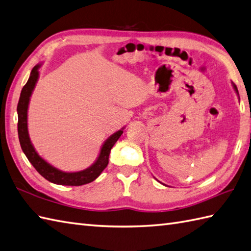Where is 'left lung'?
Returning a JSON list of instances; mask_svg holds the SVG:
<instances>
[{
  "instance_id": "1",
  "label": "left lung",
  "mask_w": 251,
  "mask_h": 251,
  "mask_svg": "<svg viewBox=\"0 0 251 251\" xmlns=\"http://www.w3.org/2000/svg\"><path fill=\"white\" fill-rule=\"evenodd\" d=\"M233 88H234V90H235V92L238 94V90H237V88H236V86L234 85V83H233Z\"/></svg>"
}]
</instances>
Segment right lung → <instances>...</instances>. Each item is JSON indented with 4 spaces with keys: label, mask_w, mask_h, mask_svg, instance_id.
Wrapping results in <instances>:
<instances>
[{
    "label": "right lung",
    "mask_w": 251,
    "mask_h": 251,
    "mask_svg": "<svg viewBox=\"0 0 251 251\" xmlns=\"http://www.w3.org/2000/svg\"><path fill=\"white\" fill-rule=\"evenodd\" d=\"M42 64H37L32 69L29 79H27L25 87L22 88L18 106H17V113H18V136L22 151L25 152V157L30 161V163L34 166L35 170L40 174L47 179L48 181L55 183V185L62 186H81L93 181L94 179L101 175L108 164V157L110 153V149L113 148L115 143L118 141V138L124 133V129L117 131L113 135H110L106 141L104 142L101 148V151L98 159L96 160L91 166H89L86 170L79 172H63L57 168H54L51 164H49L47 161L44 160L40 154L36 152V150L33 146L29 132H27V108H29L30 98L32 92L34 90L35 85L40 76V70Z\"/></svg>",
    "instance_id": "right-lung-1"
}]
</instances>
